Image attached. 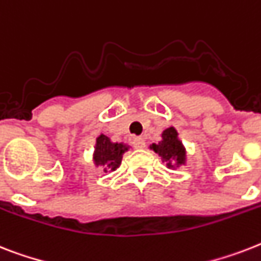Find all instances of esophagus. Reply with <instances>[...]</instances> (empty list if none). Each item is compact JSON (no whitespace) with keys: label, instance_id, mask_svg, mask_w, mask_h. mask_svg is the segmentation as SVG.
<instances>
[{"label":"esophagus","instance_id":"1","mask_svg":"<svg viewBox=\"0 0 261 261\" xmlns=\"http://www.w3.org/2000/svg\"><path fill=\"white\" fill-rule=\"evenodd\" d=\"M134 146L137 149H143L145 147V139L142 137L134 138Z\"/></svg>","mask_w":261,"mask_h":261}]
</instances>
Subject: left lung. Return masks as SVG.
<instances>
[{
    "mask_svg": "<svg viewBox=\"0 0 261 261\" xmlns=\"http://www.w3.org/2000/svg\"><path fill=\"white\" fill-rule=\"evenodd\" d=\"M162 139L158 143L150 145V149L154 150L158 155L166 162L169 169H175L186 164V150L179 141L178 133L174 127H167L162 131Z\"/></svg>",
    "mask_w": 261,
    "mask_h": 261,
    "instance_id": "1",
    "label": "left lung"
}]
</instances>
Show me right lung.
Returning <instances> with one entry per match:
<instances>
[{
	"label": "right lung",
	"instance_id": "add662e5",
	"mask_svg": "<svg viewBox=\"0 0 261 261\" xmlns=\"http://www.w3.org/2000/svg\"><path fill=\"white\" fill-rule=\"evenodd\" d=\"M130 149L123 142H112L107 135L100 134L96 138L94 150L95 166L105 167V171L116 170L122 164L123 154Z\"/></svg>",
	"mask_w": 261,
	"mask_h": 261
}]
</instances>
